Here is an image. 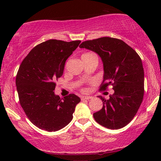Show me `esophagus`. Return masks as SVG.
<instances>
[{"label": "esophagus", "instance_id": "esophagus-1", "mask_svg": "<svg viewBox=\"0 0 161 161\" xmlns=\"http://www.w3.org/2000/svg\"><path fill=\"white\" fill-rule=\"evenodd\" d=\"M92 97H90V96H84V97H81V100H84V99L89 100V99H92Z\"/></svg>", "mask_w": 161, "mask_h": 161}]
</instances>
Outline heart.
Returning <instances> with one entry per match:
<instances>
[{"mask_svg":"<svg viewBox=\"0 0 161 161\" xmlns=\"http://www.w3.org/2000/svg\"><path fill=\"white\" fill-rule=\"evenodd\" d=\"M87 54H89V53H87Z\"/></svg>","mask_w":161,"mask_h":161,"instance_id":"1","label":"heart"}]
</instances>
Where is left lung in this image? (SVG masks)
I'll use <instances>...</instances> for the list:
<instances>
[{
	"mask_svg": "<svg viewBox=\"0 0 161 161\" xmlns=\"http://www.w3.org/2000/svg\"><path fill=\"white\" fill-rule=\"evenodd\" d=\"M80 47L99 54L103 66L100 89L106 90L111 84L114 90L108 99L98 97L103 107L93 114L95 121L107 129H121L133 119L143 101L144 71L141 58L123 40L113 37L87 40Z\"/></svg>",
	"mask_w": 161,
	"mask_h": 161,
	"instance_id": "obj_1",
	"label": "left lung"
}]
</instances>
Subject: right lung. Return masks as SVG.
Returning a JSON list of instances; mask_svg holds the SVG:
<instances>
[{"instance_id":"right-lung-1","label":"right lung","mask_w":161,"mask_h":161,"mask_svg":"<svg viewBox=\"0 0 161 161\" xmlns=\"http://www.w3.org/2000/svg\"><path fill=\"white\" fill-rule=\"evenodd\" d=\"M80 42L47 40L35 46L19 67L15 84L20 103L30 121L40 129L57 131L73 119L80 98L71 94L60 99L54 90L65 62Z\"/></svg>"}]
</instances>
